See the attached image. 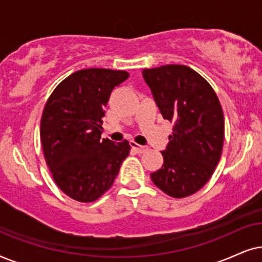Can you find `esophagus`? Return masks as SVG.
Listing matches in <instances>:
<instances>
[{
	"label": "esophagus",
	"mask_w": 262,
	"mask_h": 262,
	"mask_svg": "<svg viewBox=\"0 0 262 262\" xmlns=\"http://www.w3.org/2000/svg\"><path fill=\"white\" fill-rule=\"evenodd\" d=\"M130 146H132V148H133L134 151L138 152V153H145L148 149L147 146L139 145V144H137V142H134V141L130 142Z\"/></svg>",
	"instance_id": "obj_1"
}]
</instances>
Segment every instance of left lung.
Wrapping results in <instances>:
<instances>
[{
	"mask_svg": "<svg viewBox=\"0 0 262 262\" xmlns=\"http://www.w3.org/2000/svg\"><path fill=\"white\" fill-rule=\"evenodd\" d=\"M142 75L172 134L162 152L163 166L153 183L172 198L200 190L213 175L224 144V115L212 86L193 69L166 64L144 69Z\"/></svg>",
	"mask_w": 262,
	"mask_h": 262,
	"instance_id": "obj_1",
	"label": "left lung"
}]
</instances>
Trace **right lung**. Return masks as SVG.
Masks as SVG:
<instances>
[{
  "label": "right lung",
  "mask_w": 262,
  "mask_h": 262,
  "mask_svg": "<svg viewBox=\"0 0 262 262\" xmlns=\"http://www.w3.org/2000/svg\"><path fill=\"white\" fill-rule=\"evenodd\" d=\"M128 76L124 71L81 69L58 83L45 104L40 120L45 162L58 188L76 201L102 196L130 151L127 140H100L111 91Z\"/></svg>",
  "instance_id": "right-lung-1"
}]
</instances>
